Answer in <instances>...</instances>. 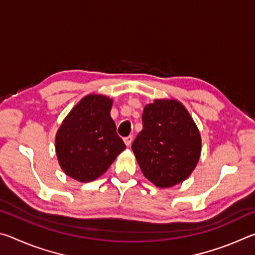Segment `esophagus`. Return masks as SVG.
Segmentation results:
<instances>
[{"instance_id": "34e87169", "label": "esophagus", "mask_w": 255, "mask_h": 255, "mask_svg": "<svg viewBox=\"0 0 255 255\" xmlns=\"http://www.w3.org/2000/svg\"><path fill=\"white\" fill-rule=\"evenodd\" d=\"M124 141L126 146H130L131 145V141H132V136H127L124 138Z\"/></svg>"}]
</instances>
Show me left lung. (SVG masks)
Instances as JSON below:
<instances>
[{
  "label": "left lung",
  "instance_id": "left-lung-1",
  "mask_svg": "<svg viewBox=\"0 0 255 255\" xmlns=\"http://www.w3.org/2000/svg\"><path fill=\"white\" fill-rule=\"evenodd\" d=\"M143 130L131 145L145 178L159 188L187 180L201 154V136L185 107L175 99H156L143 111Z\"/></svg>",
  "mask_w": 255,
  "mask_h": 255
}]
</instances>
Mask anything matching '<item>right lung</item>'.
Wrapping results in <instances>:
<instances>
[{
    "label": "right lung",
    "instance_id": "obj_1",
    "mask_svg": "<svg viewBox=\"0 0 255 255\" xmlns=\"http://www.w3.org/2000/svg\"><path fill=\"white\" fill-rule=\"evenodd\" d=\"M112 99L88 94L70 111L56 132L55 149L62 170L80 182L98 179L126 145L110 116Z\"/></svg>",
    "mask_w": 255,
    "mask_h": 255
}]
</instances>
